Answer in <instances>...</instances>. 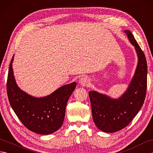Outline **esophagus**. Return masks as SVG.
I'll use <instances>...</instances> for the list:
<instances>
[{"instance_id": "1", "label": "esophagus", "mask_w": 153, "mask_h": 153, "mask_svg": "<svg viewBox=\"0 0 153 153\" xmlns=\"http://www.w3.org/2000/svg\"><path fill=\"white\" fill-rule=\"evenodd\" d=\"M79 83L83 86L87 87L90 85L91 82L90 79L87 77H82V78L79 79Z\"/></svg>"}]
</instances>
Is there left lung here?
<instances>
[{
	"label": "left lung",
	"mask_w": 153,
	"mask_h": 153,
	"mask_svg": "<svg viewBox=\"0 0 153 153\" xmlns=\"http://www.w3.org/2000/svg\"><path fill=\"white\" fill-rule=\"evenodd\" d=\"M124 33L134 45L138 63L128 89L118 99H112L95 91L89 92L93 121L100 130L118 131L128 126L143 105L147 91V64L145 54L129 30Z\"/></svg>",
	"instance_id": "left-lung-1"
}]
</instances>
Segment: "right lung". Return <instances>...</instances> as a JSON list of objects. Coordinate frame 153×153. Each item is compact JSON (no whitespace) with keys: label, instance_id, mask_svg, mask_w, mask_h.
<instances>
[{"label":"right lung","instance_id":"obj_1","mask_svg":"<svg viewBox=\"0 0 153 153\" xmlns=\"http://www.w3.org/2000/svg\"><path fill=\"white\" fill-rule=\"evenodd\" d=\"M13 60L14 56L10 64L6 83L8 100L13 110L30 131L41 135L53 134L62 125L68 100L76 88V82L62 86L46 97H32L19 89L16 83Z\"/></svg>","mask_w":153,"mask_h":153}]
</instances>
